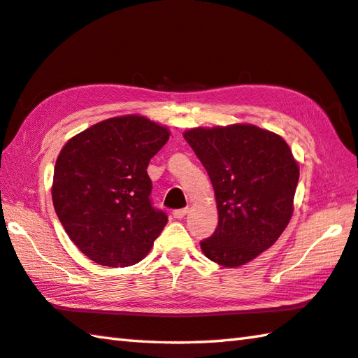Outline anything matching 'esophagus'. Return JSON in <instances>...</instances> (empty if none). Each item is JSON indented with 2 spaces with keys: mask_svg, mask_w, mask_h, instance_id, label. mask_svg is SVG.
<instances>
[{
  "mask_svg": "<svg viewBox=\"0 0 358 358\" xmlns=\"http://www.w3.org/2000/svg\"><path fill=\"white\" fill-rule=\"evenodd\" d=\"M187 213V208H180V210H173V217H177V220H183Z\"/></svg>",
  "mask_w": 358,
  "mask_h": 358,
  "instance_id": "obj_1",
  "label": "esophagus"
}]
</instances>
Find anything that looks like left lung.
Instances as JSON below:
<instances>
[{
  "instance_id": "obj_1",
  "label": "left lung",
  "mask_w": 358,
  "mask_h": 358,
  "mask_svg": "<svg viewBox=\"0 0 358 358\" xmlns=\"http://www.w3.org/2000/svg\"><path fill=\"white\" fill-rule=\"evenodd\" d=\"M183 137L213 185L217 227L201 241L222 266L256 259L280 238L294 213L300 171L282 137L254 124L194 128Z\"/></svg>"
}]
</instances>
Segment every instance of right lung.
I'll return each mask as SVG.
<instances>
[{
	"instance_id": "add662e5",
	"label": "right lung",
	"mask_w": 358,
	"mask_h": 358,
	"mask_svg": "<svg viewBox=\"0 0 358 358\" xmlns=\"http://www.w3.org/2000/svg\"><path fill=\"white\" fill-rule=\"evenodd\" d=\"M171 132L141 115L93 124L68 141L53 172L59 222L93 262L129 266L147 256L167 224L151 203L147 167Z\"/></svg>"
}]
</instances>
